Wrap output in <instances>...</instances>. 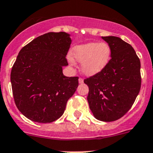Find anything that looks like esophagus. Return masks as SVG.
<instances>
[{
    "instance_id": "1",
    "label": "esophagus",
    "mask_w": 153,
    "mask_h": 153,
    "mask_svg": "<svg viewBox=\"0 0 153 153\" xmlns=\"http://www.w3.org/2000/svg\"><path fill=\"white\" fill-rule=\"evenodd\" d=\"M78 82H79L80 84L83 83V82H84V80H83V78H78Z\"/></svg>"
}]
</instances>
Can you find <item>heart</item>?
Segmentation results:
<instances>
[{
	"label": "heart",
	"mask_w": 153,
	"mask_h": 153,
	"mask_svg": "<svg viewBox=\"0 0 153 153\" xmlns=\"http://www.w3.org/2000/svg\"><path fill=\"white\" fill-rule=\"evenodd\" d=\"M75 60L82 62V71L88 76L95 75L105 68L111 56V48L107 43L89 42L78 45L73 49ZM70 62L74 63L70 58Z\"/></svg>",
	"instance_id": "1"
}]
</instances>
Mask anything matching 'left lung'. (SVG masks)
<instances>
[{"instance_id":"8db88e82","label":"left lung","mask_w":153,"mask_h":153,"mask_svg":"<svg viewBox=\"0 0 153 153\" xmlns=\"http://www.w3.org/2000/svg\"><path fill=\"white\" fill-rule=\"evenodd\" d=\"M111 48L105 68L85 79L93 115L102 122L120 119L131 108L141 88V64L133 48L120 38L102 37Z\"/></svg>"}]
</instances>
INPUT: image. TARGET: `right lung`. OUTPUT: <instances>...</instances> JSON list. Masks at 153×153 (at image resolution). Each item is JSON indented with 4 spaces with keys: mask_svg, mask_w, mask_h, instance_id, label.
Listing matches in <instances>:
<instances>
[{
    "mask_svg": "<svg viewBox=\"0 0 153 153\" xmlns=\"http://www.w3.org/2000/svg\"><path fill=\"white\" fill-rule=\"evenodd\" d=\"M70 34L49 32L34 38L21 48L10 73L16 106L35 123H49L59 119L67 102L76 91L78 77H66V55Z\"/></svg>",
    "mask_w": 153,
    "mask_h": 153,
    "instance_id": "1",
    "label": "right lung"
}]
</instances>
